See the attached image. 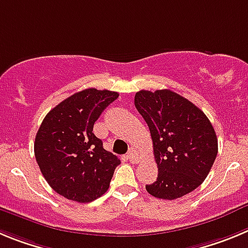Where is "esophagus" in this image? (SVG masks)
<instances>
[{
    "instance_id": "esophagus-1",
    "label": "esophagus",
    "mask_w": 248,
    "mask_h": 248,
    "mask_svg": "<svg viewBox=\"0 0 248 248\" xmlns=\"http://www.w3.org/2000/svg\"><path fill=\"white\" fill-rule=\"evenodd\" d=\"M127 158H128V159L131 160L132 163H137L138 160H140V155H138L137 151L133 148H131L128 151V153H127Z\"/></svg>"
}]
</instances>
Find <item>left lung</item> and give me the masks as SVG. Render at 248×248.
<instances>
[{
  "instance_id": "obj_1",
  "label": "left lung",
  "mask_w": 248,
  "mask_h": 248,
  "mask_svg": "<svg viewBox=\"0 0 248 248\" xmlns=\"http://www.w3.org/2000/svg\"><path fill=\"white\" fill-rule=\"evenodd\" d=\"M135 106L149 127L158 167L157 180L146 185L147 191L174 200L195 190L217 155V137L206 115L167 89L138 91Z\"/></svg>"
}]
</instances>
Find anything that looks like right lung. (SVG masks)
Wrapping results in <instances>:
<instances>
[{"label": "right lung", "instance_id": "right-lung-1", "mask_svg": "<svg viewBox=\"0 0 248 248\" xmlns=\"http://www.w3.org/2000/svg\"><path fill=\"white\" fill-rule=\"evenodd\" d=\"M119 93L85 89L57 105L44 117L34 142L43 177L69 200L90 202L108 191L120 159L93 135V124Z\"/></svg>", "mask_w": 248, "mask_h": 248}]
</instances>
